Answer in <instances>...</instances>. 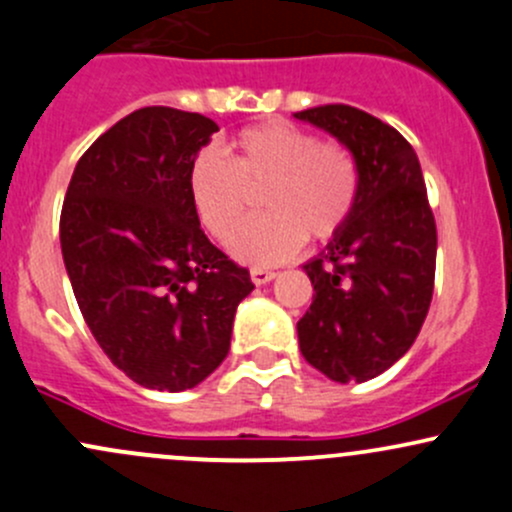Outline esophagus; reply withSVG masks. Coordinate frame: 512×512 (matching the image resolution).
<instances>
[{"label":"esophagus","instance_id":"obj_1","mask_svg":"<svg viewBox=\"0 0 512 512\" xmlns=\"http://www.w3.org/2000/svg\"><path fill=\"white\" fill-rule=\"evenodd\" d=\"M274 277H277V272L262 270V267H252V270H250V279L257 284V287H262V284L272 282Z\"/></svg>","mask_w":512,"mask_h":512}]
</instances>
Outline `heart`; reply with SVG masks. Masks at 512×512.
I'll return each mask as SVG.
<instances>
[{"instance_id": "heart-1", "label": "heart", "mask_w": 512, "mask_h": 512, "mask_svg": "<svg viewBox=\"0 0 512 512\" xmlns=\"http://www.w3.org/2000/svg\"><path fill=\"white\" fill-rule=\"evenodd\" d=\"M230 161L201 149L188 164V198L203 228L228 242L249 210L252 190H265L267 216L241 231L230 252L270 267L289 260L306 235L336 238L358 201V166L343 144L319 142L284 120L245 127L228 144Z\"/></svg>"}]
</instances>
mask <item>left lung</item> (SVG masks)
<instances>
[{
	"label": "left lung",
	"mask_w": 512,
	"mask_h": 512,
	"mask_svg": "<svg viewBox=\"0 0 512 512\" xmlns=\"http://www.w3.org/2000/svg\"><path fill=\"white\" fill-rule=\"evenodd\" d=\"M333 134L358 166V201L341 233L304 265L314 301L299 319L306 363L336 383H365L402 358L427 319L437 223L412 144L351 105L294 112Z\"/></svg>",
	"instance_id": "left-lung-1"
}]
</instances>
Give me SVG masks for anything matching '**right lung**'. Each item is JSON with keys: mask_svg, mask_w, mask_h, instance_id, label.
<instances>
[{"mask_svg": "<svg viewBox=\"0 0 512 512\" xmlns=\"http://www.w3.org/2000/svg\"><path fill=\"white\" fill-rule=\"evenodd\" d=\"M213 132L198 112L134 110L90 144L63 201L61 250L80 314L107 358L149 390L203 383L255 289L188 198V164Z\"/></svg>", "mask_w": 512, "mask_h": 512, "instance_id": "obj_1", "label": "right lung"}]
</instances>
